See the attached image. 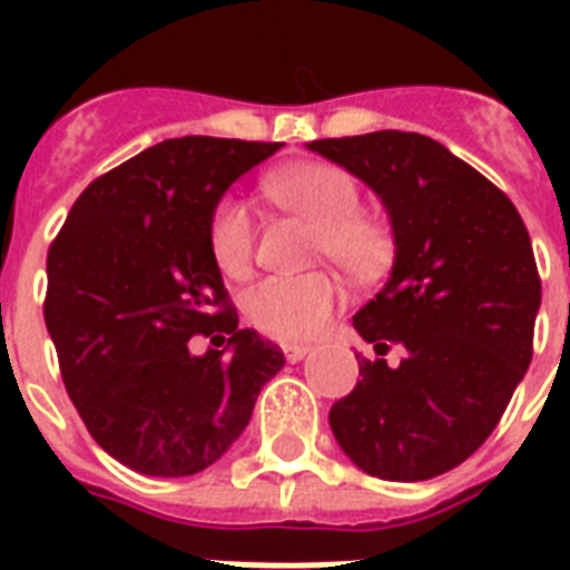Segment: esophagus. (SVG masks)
<instances>
[{
	"label": "esophagus",
	"instance_id": "1",
	"mask_svg": "<svg viewBox=\"0 0 570 570\" xmlns=\"http://www.w3.org/2000/svg\"><path fill=\"white\" fill-rule=\"evenodd\" d=\"M284 355L289 364H298V361H304V357L311 355V346H298V343H286L284 346Z\"/></svg>",
	"mask_w": 570,
	"mask_h": 570
}]
</instances>
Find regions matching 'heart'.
Returning <instances> with one entry per match:
<instances>
[{"mask_svg":"<svg viewBox=\"0 0 570 570\" xmlns=\"http://www.w3.org/2000/svg\"><path fill=\"white\" fill-rule=\"evenodd\" d=\"M266 195L286 213L316 227L313 254L328 257L355 281H375L393 263V236L379 218L361 213L355 177L331 163H298L268 174ZM206 245L224 277H245L254 263L257 227L248 204L224 195L206 222ZM343 307V286L328 272L266 277L245 293L250 325L268 337L298 343L320 337Z\"/></svg>","mask_w":570,"mask_h":570,"instance_id":"b5f03b06","label":"heart"}]
</instances>
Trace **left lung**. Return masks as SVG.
I'll return each mask as SVG.
<instances>
[{"label": "left lung", "mask_w": 570, "mask_h": 570, "mask_svg": "<svg viewBox=\"0 0 570 570\" xmlns=\"http://www.w3.org/2000/svg\"><path fill=\"white\" fill-rule=\"evenodd\" d=\"M307 147L381 197L396 245L387 284L355 313L381 357L357 361L331 432L370 476H441L494 432L532 361L541 281L527 224L494 183L420 132ZM390 345L403 348L396 367L383 361Z\"/></svg>", "instance_id": "left-lung-1"}]
</instances>
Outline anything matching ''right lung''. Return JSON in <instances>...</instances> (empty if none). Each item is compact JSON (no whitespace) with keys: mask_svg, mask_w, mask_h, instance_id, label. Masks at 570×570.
I'll list each match as a JSON object with an SVG mask.
<instances>
[{"mask_svg":"<svg viewBox=\"0 0 570 570\" xmlns=\"http://www.w3.org/2000/svg\"><path fill=\"white\" fill-rule=\"evenodd\" d=\"M277 141L186 136L147 147L76 197L47 254L43 320L67 396L111 459L191 476L245 432L284 352L239 328L206 245L213 206ZM227 333L197 358L188 340Z\"/></svg>","mask_w":570,"mask_h":570,"instance_id":"obj_1","label":"right lung"}]
</instances>
